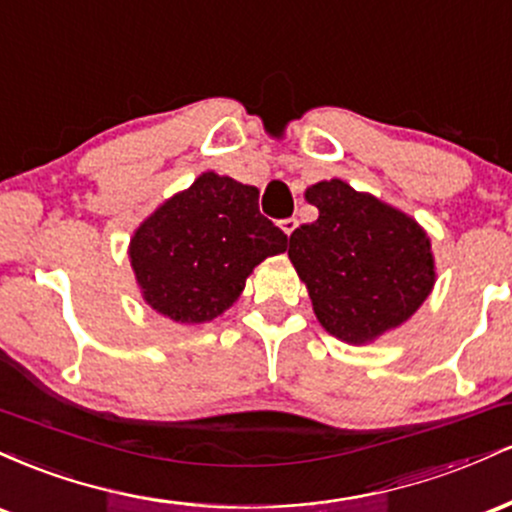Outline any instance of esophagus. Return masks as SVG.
<instances>
[{"instance_id":"1","label":"esophagus","mask_w":512,"mask_h":512,"mask_svg":"<svg viewBox=\"0 0 512 512\" xmlns=\"http://www.w3.org/2000/svg\"><path fill=\"white\" fill-rule=\"evenodd\" d=\"M296 226H298V219H293V216H291V219H284V221H281V228H284L286 236H291V233L296 231Z\"/></svg>"}]
</instances>
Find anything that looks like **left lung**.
<instances>
[{"mask_svg":"<svg viewBox=\"0 0 512 512\" xmlns=\"http://www.w3.org/2000/svg\"><path fill=\"white\" fill-rule=\"evenodd\" d=\"M305 199L320 216L291 233L289 257L320 325L366 344L407 322L436 284L424 228L337 178L308 187Z\"/></svg>","mask_w":512,"mask_h":512,"instance_id":"obj_1","label":"left lung"}]
</instances>
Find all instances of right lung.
Here are the masks:
<instances>
[{"label": "right lung", "mask_w": 512, "mask_h": 512, "mask_svg": "<svg viewBox=\"0 0 512 512\" xmlns=\"http://www.w3.org/2000/svg\"><path fill=\"white\" fill-rule=\"evenodd\" d=\"M257 202V187L216 173H202L163 202L129 243L144 301L180 325L231 308L252 269L286 250V233Z\"/></svg>", "instance_id": "right-lung-1"}]
</instances>
